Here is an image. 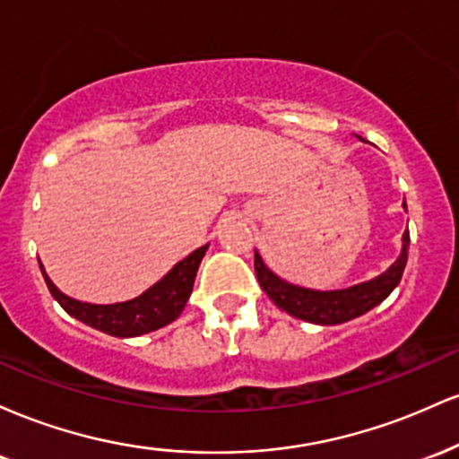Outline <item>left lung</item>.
I'll return each instance as SVG.
<instances>
[{
    "label": "left lung",
    "mask_w": 459,
    "mask_h": 459,
    "mask_svg": "<svg viewBox=\"0 0 459 459\" xmlns=\"http://www.w3.org/2000/svg\"><path fill=\"white\" fill-rule=\"evenodd\" d=\"M405 207V203H403ZM408 246H410V233H403V250L399 259L388 267L382 276L373 278V281L356 284V287L341 289V291H313V289L296 287L281 281L276 273L265 267V263L255 252V272L259 278V284L263 291L270 296V299L284 313L293 315V317L313 321V324L321 325H334L343 324L354 317H360L367 310L386 299L391 291L402 281V273L405 263H408Z\"/></svg>",
    "instance_id": "obj_1"
}]
</instances>
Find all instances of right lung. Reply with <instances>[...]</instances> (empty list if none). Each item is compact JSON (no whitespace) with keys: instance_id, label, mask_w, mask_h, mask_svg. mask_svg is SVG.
<instances>
[{"instance_id":"1","label":"right lung","mask_w":459,"mask_h":459,"mask_svg":"<svg viewBox=\"0 0 459 459\" xmlns=\"http://www.w3.org/2000/svg\"><path fill=\"white\" fill-rule=\"evenodd\" d=\"M207 247L209 246L198 247L181 263H177L160 282L152 284L149 291L129 299V302L118 304H86L68 298L62 291H57L56 284L49 281L43 267L40 270H43L51 296L57 299V304L71 317L83 321V324L92 325V328L101 332H108V334L125 339V336H140L146 334V332L163 328V325H168L181 315V310L187 304L189 293H192L194 278H196L198 265Z\"/></svg>"}]
</instances>
